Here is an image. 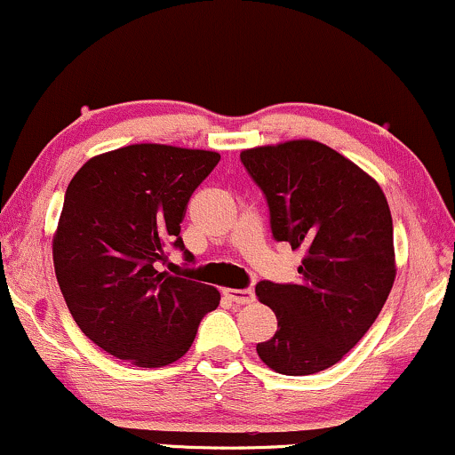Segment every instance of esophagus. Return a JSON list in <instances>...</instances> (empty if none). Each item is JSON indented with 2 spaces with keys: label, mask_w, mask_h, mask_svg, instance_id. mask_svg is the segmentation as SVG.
<instances>
[{
  "label": "esophagus",
  "mask_w": 455,
  "mask_h": 455,
  "mask_svg": "<svg viewBox=\"0 0 455 455\" xmlns=\"http://www.w3.org/2000/svg\"><path fill=\"white\" fill-rule=\"evenodd\" d=\"M226 295L234 301V304H240V306L253 304L255 301V295L251 289H226Z\"/></svg>",
  "instance_id": "1"
}]
</instances>
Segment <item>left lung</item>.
<instances>
[{
    "instance_id": "8db88e82",
    "label": "left lung",
    "mask_w": 455,
    "mask_h": 455,
    "mask_svg": "<svg viewBox=\"0 0 455 455\" xmlns=\"http://www.w3.org/2000/svg\"><path fill=\"white\" fill-rule=\"evenodd\" d=\"M240 160L266 194L274 238L304 251L299 283L255 287L278 318L257 355L276 373H318L361 341L395 284L388 200L371 175L312 139L244 149Z\"/></svg>"
}]
</instances>
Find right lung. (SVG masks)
Here are the masks:
<instances>
[{"label": "right lung", "mask_w": 455, "mask_h": 455, "mask_svg": "<svg viewBox=\"0 0 455 455\" xmlns=\"http://www.w3.org/2000/svg\"><path fill=\"white\" fill-rule=\"evenodd\" d=\"M217 151L137 143L84 164L67 188L52 238L54 272L73 321L88 339L137 367H164L189 350L209 284L162 272L166 246L185 251L181 221Z\"/></svg>", "instance_id": "right-lung-1"}]
</instances>
